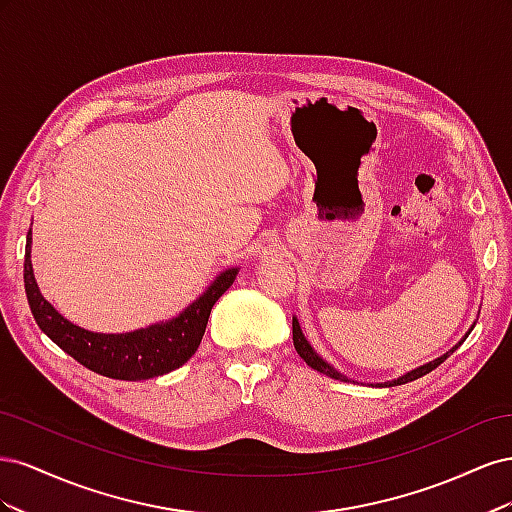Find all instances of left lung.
<instances>
[{"instance_id": "left-lung-1", "label": "left lung", "mask_w": 512, "mask_h": 512, "mask_svg": "<svg viewBox=\"0 0 512 512\" xmlns=\"http://www.w3.org/2000/svg\"><path fill=\"white\" fill-rule=\"evenodd\" d=\"M472 331V329H470ZM292 342H294V348H297V352H299V356L301 359L312 367V369H316V371H320V374H324V376H329V378H335V380H342V382H350L344 374H339V371L335 369V367H331L327 361L322 359V356L309 346V342L305 339V335H303V331H301V327H299V320L297 318H292ZM463 344V339L461 342L451 350V352H446L444 356H440V359H436V361H431V363H427V365H421V367H416V369H412V371H408L406 376H399L397 380H391V382H384V384H380V386H397V384H406V382H412V380H416V378H421V376H425V374H429V371H433L436 369L440 363H444L448 356H451L459 346Z\"/></svg>"}]
</instances>
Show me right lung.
<instances>
[{
  "instance_id": "right-lung-1",
  "label": "right lung",
  "mask_w": 512,
  "mask_h": 512,
  "mask_svg": "<svg viewBox=\"0 0 512 512\" xmlns=\"http://www.w3.org/2000/svg\"><path fill=\"white\" fill-rule=\"evenodd\" d=\"M29 235L32 230L27 232L23 280L38 327L74 361L100 376L115 380L164 376L188 361L205 335L211 307L232 286L239 273L237 267L220 273L211 286L173 320L151 324V327L132 333H91L66 320L40 294L32 269V237Z\"/></svg>"
}]
</instances>
